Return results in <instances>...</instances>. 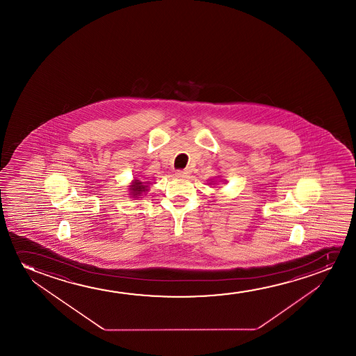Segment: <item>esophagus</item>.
Masks as SVG:
<instances>
[{
    "label": "esophagus",
    "instance_id": "1",
    "mask_svg": "<svg viewBox=\"0 0 356 356\" xmlns=\"http://www.w3.org/2000/svg\"><path fill=\"white\" fill-rule=\"evenodd\" d=\"M191 170L185 169V170H177L176 171V176L177 177H186V176L190 175Z\"/></svg>",
    "mask_w": 356,
    "mask_h": 356
}]
</instances>
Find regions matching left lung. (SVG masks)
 <instances>
[{
    "label": "left lung",
    "mask_w": 356,
    "mask_h": 356,
    "mask_svg": "<svg viewBox=\"0 0 356 356\" xmlns=\"http://www.w3.org/2000/svg\"><path fill=\"white\" fill-rule=\"evenodd\" d=\"M219 179H220V177H219V176H218V179H216V180L210 181L209 185H215V184H216V182H221V180H219Z\"/></svg>",
    "instance_id": "8db88e82"
}]
</instances>
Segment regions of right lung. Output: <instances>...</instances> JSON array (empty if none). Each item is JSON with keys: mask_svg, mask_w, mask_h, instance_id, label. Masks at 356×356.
Listing matches in <instances>:
<instances>
[{"mask_svg": "<svg viewBox=\"0 0 356 356\" xmlns=\"http://www.w3.org/2000/svg\"><path fill=\"white\" fill-rule=\"evenodd\" d=\"M149 181H142L141 179H134L129 185V195L132 200H140L142 195H146L149 191Z\"/></svg>", "mask_w": 356, "mask_h": 356, "instance_id": "obj_1", "label": "right lung"}]
</instances>
